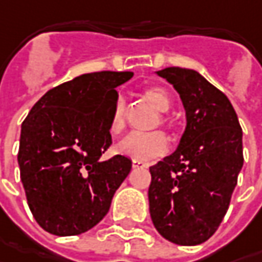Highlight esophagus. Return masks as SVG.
I'll return each instance as SVG.
<instances>
[{
	"instance_id": "34e87169",
	"label": "esophagus",
	"mask_w": 262,
	"mask_h": 262,
	"mask_svg": "<svg viewBox=\"0 0 262 262\" xmlns=\"http://www.w3.org/2000/svg\"><path fill=\"white\" fill-rule=\"evenodd\" d=\"M132 165H133V168H145V167H148L146 163H143V161H138V160H133V161H132Z\"/></svg>"
}]
</instances>
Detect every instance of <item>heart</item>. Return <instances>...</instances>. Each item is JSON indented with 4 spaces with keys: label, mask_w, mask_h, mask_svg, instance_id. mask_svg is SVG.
Returning a JSON list of instances; mask_svg holds the SVG:
<instances>
[{
    "label": "heart",
    "mask_w": 262,
    "mask_h": 262,
    "mask_svg": "<svg viewBox=\"0 0 262 262\" xmlns=\"http://www.w3.org/2000/svg\"><path fill=\"white\" fill-rule=\"evenodd\" d=\"M142 95L161 113L168 111L171 107L170 94L161 86H148L143 89ZM160 123L167 124L168 119L165 116H160V119L155 121V126H158ZM108 127L113 135H120L126 127V101L123 97H119L114 102ZM168 148L170 141L163 132L130 133L120 141L117 145V152L138 161H151L154 158L163 157L168 151Z\"/></svg>",
    "instance_id": "b5f03b06"
}]
</instances>
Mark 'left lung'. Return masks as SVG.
Wrapping results in <instances>:
<instances>
[{"instance_id": "8db88e82", "label": "left lung", "mask_w": 262, "mask_h": 262, "mask_svg": "<svg viewBox=\"0 0 262 262\" xmlns=\"http://www.w3.org/2000/svg\"><path fill=\"white\" fill-rule=\"evenodd\" d=\"M186 110L177 149L149 167V212L158 233L183 246L208 241L229 210L244 165L242 129L227 97L198 72L167 67Z\"/></svg>"}]
</instances>
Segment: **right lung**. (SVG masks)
I'll return each mask as SVG.
<instances>
[{"mask_svg":"<svg viewBox=\"0 0 262 262\" xmlns=\"http://www.w3.org/2000/svg\"><path fill=\"white\" fill-rule=\"evenodd\" d=\"M132 72H95L50 89L21 124L17 161L29 208L48 233L74 236L108 212L130 173L124 155L102 160L111 146L110 119Z\"/></svg>","mask_w":262,"mask_h":262,"instance_id":"right-lung-1","label":"right lung"}]
</instances>
